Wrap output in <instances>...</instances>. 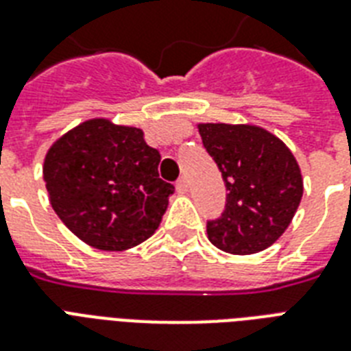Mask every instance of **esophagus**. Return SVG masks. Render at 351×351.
I'll list each match as a JSON object with an SVG mask.
<instances>
[{
    "instance_id": "esophagus-1",
    "label": "esophagus",
    "mask_w": 351,
    "mask_h": 351,
    "mask_svg": "<svg viewBox=\"0 0 351 351\" xmlns=\"http://www.w3.org/2000/svg\"><path fill=\"white\" fill-rule=\"evenodd\" d=\"M187 189H189V184H187L186 178H180V180L176 182V191L180 193V195L187 193Z\"/></svg>"
}]
</instances>
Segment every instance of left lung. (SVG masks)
<instances>
[{"instance_id":"left-lung-1","label":"left lung","mask_w":351,"mask_h":351,"mask_svg":"<svg viewBox=\"0 0 351 351\" xmlns=\"http://www.w3.org/2000/svg\"><path fill=\"white\" fill-rule=\"evenodd\" d=\"M198 132L228 191L222 215L208 220V239L233 255L266 250L286 231L302 198L297 160L261 127L200 123Z\"/></svg>"}]
</instances>
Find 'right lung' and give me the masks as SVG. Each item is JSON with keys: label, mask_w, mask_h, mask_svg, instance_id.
<instances>
[{"label": "right lung", "mask_w": 351, "mask_h": 351, "mask_svg": "<svg viewBox=\"0 0 351 351\" xmlns=\"http://www.w3.org/2000/svg\"><path fill=\"white\" fill-rule=\"evenodd\" d=\"M160 153L142 129L96 118L63 134L45 156L52 209L85 244L123 251L158 230L175 186L158 176Z\"/></svg>", "instance_id": "add662e5"}]
</instances>
